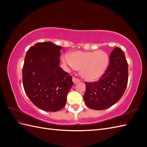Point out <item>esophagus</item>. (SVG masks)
Wrapping results in <instances>:
<instances>
[{"mask_svg":"<svg viewBox=\"0 0 147 147\" xmlns=\"http://www.w3.org/2000/svg\"><path fill=\"white\" fill-rule=\"evenodd\" d=\"M72 81H73V82L74 83V84H77L78 82H80V80L78 79V78H77L76 77H73Z\"/></svg>","mask_w":147,"mask_h":147,"instance_id":"obj_1","label":"esophagus"}]
</instances>
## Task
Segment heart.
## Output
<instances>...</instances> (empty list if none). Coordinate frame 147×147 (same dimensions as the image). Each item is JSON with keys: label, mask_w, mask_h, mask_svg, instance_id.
Here are the masks:
<instances>
[{"label": "heart", "mask_w": 147, "mask_h": 147, "mask_svg": "<svg viewBox=\"0 0 147 147\" xmlns=\"http://www.w3.org/2000/svg\"><path fill=\"white\" fill-rule=\"evenodd\" d=\"M63 61L71 68L80 69L82 77L92 82L102 77L108 67L109 57L102 50L72 52L70 56L65 55Z\"/></svg>", "instance_id": "obj_1"}]
</instances>
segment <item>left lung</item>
<instances>
[{
    "label": "left lung",
    "instance_id": "left-lung-1",
    "mask_svg": "<svg viewBox=\"0 0 147 147\" xmlns=\"http://www.w3.org/2000/svg\"><path fill=\"white\" fill-rule=\"evenodd\" d=\"M128 82V64L123 51L116 47L110 55L105 72L96 82H85L84 103L97 110L107 109L121 98Z\"/></svg>",
    "mask_w": 147,
    "mask_h": 147
}]
</instances>
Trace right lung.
Here are the masks:
<instances>
[{
	"instance_id": "obj_1",
	"label": "right lung",
	"mask_w": 147,
	"mask_h": 147,
	"mask_svg": "<svg viewBox=\"0 0 147 147\" xmlns=\"http://www.w3.org/2000/svg\"><path fill=\"white\" fill-rule=\"evenodd\" d=\"M62 48L51 42H39L29 48L24 58V91L35 106L47 112L64 107L74 84L72 76L59 66Z\"/></svg>"
}]
</instances>
